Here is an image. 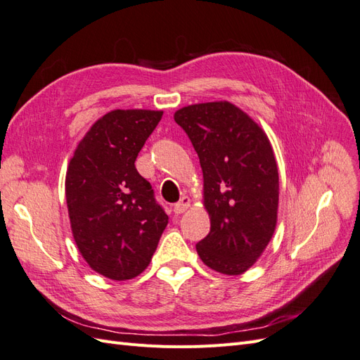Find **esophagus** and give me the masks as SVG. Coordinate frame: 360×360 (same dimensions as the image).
I'll list each match as a JSON object with an SVG mask.
<instances>
[{"label":"esophagus","instance_id":"1","mask_svg":"<svg viewBox=\"0 0 360 360\" xmlns=\"http://www.w3.org/2000/svg\"><path fill=\"white\" fill-rule=\"evenodd\" d=\"M189 205H191V200L188 197H183L179 202L174 204L172 210H174V213H176V214H181L184 210L189 209Z\"/></svg>","mask_w":360,"mask_h":360}]
</instances>
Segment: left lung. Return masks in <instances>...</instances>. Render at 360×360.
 <instances>
[{
  "label": "left lung",
  "mask_w": 360,
  "mask_h": 360,
  "mask_svg": "<svg viewBox=\"0 0 360 360\" xmlns=\"http://www.w3.org/2000/svg\"><path fill=\"white\" fill-rule=\"evenodd\" d=\"M197 151L210 233L197 243L205 266L240 275L274 236L279 176L274 150L252 118L230 102L181 108L174 114Z\"/></svg>",
  "instance_id": "obj_1"
}]
</instances>
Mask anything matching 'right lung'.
Masks as SVG:
<instances>
[{"mask_svg": "<svg viewBox=\"0 0 360 360\" xmlns=\"http://www.w3.org/2000/svg\"><path fill=\"white\" fill-rule=\"evenodd\" d=\"M162 111L117 110L91 126L66 176L75 242L89 266L124 281L150 264L168 216L151 184L135 168Z\"/></svg>", "mask_w": 360, "mask_h": 360, "instance_id": "obj_1", "label": "right lung"}]
</instances>
